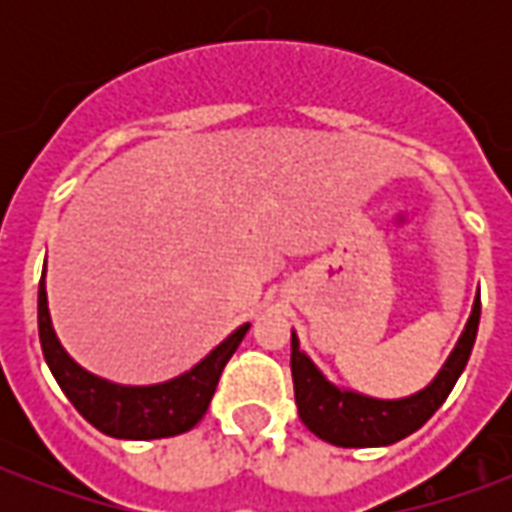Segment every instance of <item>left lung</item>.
I'll list each match as a JSON object with an SVG mask.
<instances>
[{
  "label": "left lung",
  "instance_id": "1",
  "mask_svg": "<svg viewBox=\"0 0 512 512\" xmlns=\"http://www.w3.org/2000/svg\"><path fill=\"white\" fill-rule=\"evenodd\" d=\"M477 326H480V296L474 299L472 315L463 326V334L436 378L425 389L397 400L359 395L354 389L332 384L310 356L301 351L299 337L293 332L290 373H293V392H296L301 422L318 439L329 441L334 447H386L406 439L439 411L455 381L461 378L477 340Z\"/></svg>",
  "mask_w": 512,
  "mask_h": 512
}]
</instances>
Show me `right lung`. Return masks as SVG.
I'll return each instance as SVG.
<instances>
[{"mask_svg": "<svg viewBox=\"0 0 512 512\" xmlns=\"http://www.w3.org/2000/svg\"><path fill=\"white\" fill-rule=\"evenodd\" d=\"M38 332L51 376L57 378V384L76 406V411L106 436L147 441L186 433L205 417L224 365L230 362L235 348L249 332V323L238 326L227 340H222L211 354L186 370L183 376L150 386L115 384V381L87 373L60 345L57 332L51 326L46 268H43L38 288Z\"/></svg>", "mask_w": 512, "mask_h": 512, "instance_id": "1", "label": "right lung"}]
</instances>
